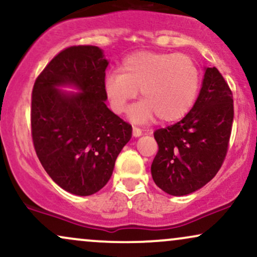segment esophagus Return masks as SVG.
Segmentation results:
<instances>
[{"label":"esophagus","instance_id":"obj_1","mask_svg":"<svg viewBox=\"0 0 257 257\" xmlns=\"http://www.w3.org/2000/svg\"><path fill=\"white\" fill-rule=\"evenodd\" d=\"M141 134H142V131L140 128H138V126H133V135H134L135 138L140 137Z\"/></svg>","mask_w":257,"mask_h":257}]
</instances>
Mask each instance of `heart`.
<instances>
[{
    "label": "heart",
    "instance_id": "b5f03b06",
    "mask_svg": "<svg viewBox=\"0 0 257 257\" xmlns=\"http://www.w3.org/2000/svg\"><path fill=\"white\" fill-rule=\"evenodd\" d=\"M200 85V68L187 55L138 51L122 61L119 73L106 76L104 89L115 112H126L140 91L142 101L134 107L132 118L146 122L157 116L160 122L169 123L189 112Z\"/></svg>",
    "mask_w": 257,
    "mask_h": 257
}]
</instances>
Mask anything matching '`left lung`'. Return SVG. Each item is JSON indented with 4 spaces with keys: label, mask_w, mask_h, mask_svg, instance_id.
<instances>
[{
    "label": "left lung",
    "mask_w": 257,
    "mask_h": 257,
    "mask_svg": "<svg viewBox=\"0 0 257 257\" xmlns=\"http://www.w3.org/2000/svg\"><path fill=\"white\" fill-rule=\"evenodd\" d=\"M233 95L215 67L207 68L193 109L179 122L157 129L154 183L174 196L188 195L217 175L226 158L233 122Z\"/></svg>",
    "instance_id": "8db88e82"
}]
</instances>
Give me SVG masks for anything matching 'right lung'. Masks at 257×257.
I'll return each mask as SVG.
<instances>
[{
  "mask_svg": "<svg viewBox=\"0 0 257 257\" xmlns=\"http://www.w3.org/2000/svg\"><path fill=\"white\" fill-rule=\"evenodd\" d=\"M107 61L93 45L58 52L36 79L31 99V134L39 162L62 189L80 196L109 182L115 162L132 138V125L107 109ZM74 84L80 94L56 87Z\"/></svg>",
  "mask_w": 257,
  "mask_h": 257,
  "instance_id": "1",
  "label": "right lung"
}]
</instances>
